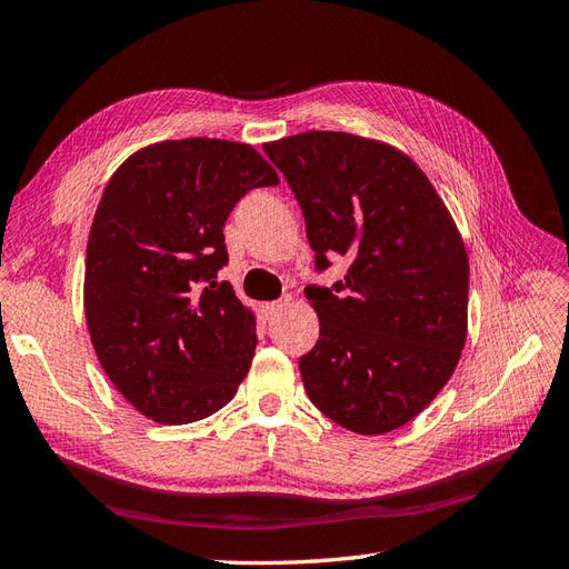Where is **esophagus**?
Instances as JSON below:
<instances>
[{
	"instance_id": "obj_1",
	"label": "esophagus",
	"mask_w": 569,
	"mask_h": 569,
	"mask_svg": "<svg viewBox=\"0 0 569 569\" xmlns=\"http://www.w3.org/2000/svg\"><path fill=\"white\" fill-rule=\"evenodd\" d=\"M287 306H291V297H284V299H280V301H270V303H266V306H263V311H266V316H268V318H272V316L282 313Z\"/></svg>"
}]
</instances>
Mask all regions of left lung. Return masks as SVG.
Returning a JSON list of instances; mask_svg holds the SVG:
<instances>
[{
	"instance_id": "left-lung-1",
	"label": "left lung",
	"mask_w": 569,
	"mask_h": 569,
	"mask_svg": "<svg viewBox=\"0 0 569 569\" xmlns=\"http://www.w3.org/2000/svg\"><path fill=\"white\" fill-rule=\"evenodd\" d=\"M263 151L301 203L318 268L351 261L335 291L306 289L320 322L299 360L308 399L356 435L393 432L435 401L468 339L470 263L456 220L387 142L308 130Z\"/></svg>"
}]
</instances>
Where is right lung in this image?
<instances>
[{
    "label": "right lung",
    "mask_w": 569,
    "mask_h": 569,
    "mask_svg": "<svg viewBox=\"0 0 569 569\" xmlns=\"http://www.w3.org/2000/svg\"><path fill=\"white\" fill-rule=\"evenodd\" d=\"M251 144L192 137L137 149L97 206L82 303L101 368L153 422L228 406L251 368L256 316L230 282L226 220L253 187L278 184Z\"/></svg>",
    "instance_id": "add662e5"
}]
</instances>
